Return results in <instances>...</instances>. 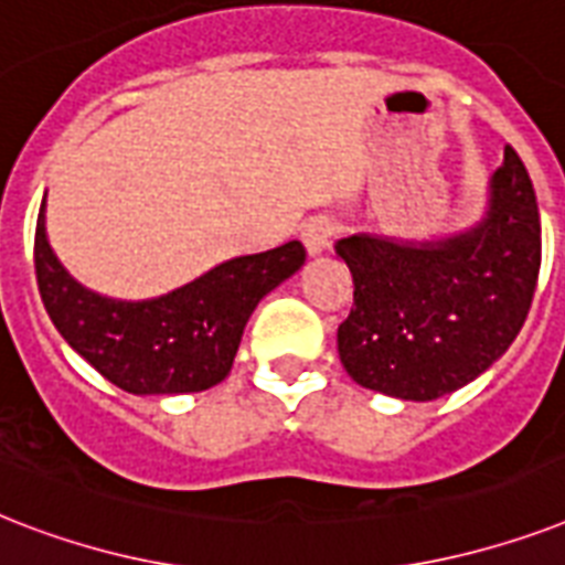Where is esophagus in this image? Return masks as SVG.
Returning a JSON list of instances; mask_svg holds the SVG:
<instances>
[{"label": "esophagus", "instance_id": "34e87169", "mask_svg": "<svg viewBox=\"0 0 565 565\" xmlns=\"http://www.w3.org/2000/svg\"><path fill=\"white\" fill-rule=\"evenodd\" d=\"M334 234H337V222L328 220V216H310V220L301 225V243H305V248H308L310 255L326 252Z\"/></svg>", "mask_w": 565, "mask_h": 565}]
</instances>
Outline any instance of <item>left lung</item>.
<instances>
[{
    "label": "left lung",
    "mask_w": 565,
    "mask_h": 565,
    "mask_svg": "<svg viewBox=\"0 0 565 565\" xmlns=\"http://www.w3.org/2000/svg\"><path fill=\"white\" fill-rule=\"evenodd\" d=\"M334 248L354 278V305L337 328L345 372L375 393L430 402L490 370L516 340L543 225L525 163L504 146L478 228L422 246L354 234Z\"/></svg>",
    "instance_id": "obj_1"
}]
</instances>
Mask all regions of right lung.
<instances>
[{
    "label": "right lung",
    "instance_id": "right-lung-1",
    "mask_svg": "<svg viewBox=\"0 0 565 565\" xmlns=\"http://www.w3.org/2000/svg\"><path fill=\"white\" fill-rule=\"evenodd\" d=\"M301 264L305 246L290 239L260 255L234 257L161 299L114 301L84 290L57 264L43 204L34 231V273L49 319L93 370L137 395L202 393L220 384L257 301Z\"/></svg>",
    "mask_w": 565,
    "mask_h": 565
}]
</instances>
